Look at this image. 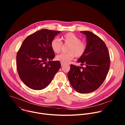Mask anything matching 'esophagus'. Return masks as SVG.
Returning <instances> with one entry per match:
<instances>
[{"instance_id":"esophagus-1","label":"esophagus","mask_w":125,"mask_h":125,"mask_svg":"<svg viewBox=\"0 0 125 125\" xmlns=\"http://www.w3.org/2000/svg\"><path fill=\"white\" fill-rule=\"evenodd\" d=\"M61 66H63L64 65V64L62 63V62H61Z\"/></svg>"}]
</instances>
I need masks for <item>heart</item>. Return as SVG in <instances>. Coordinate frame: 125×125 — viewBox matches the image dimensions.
Wrapping results in <instances>:
<instances>
[{"label":"heart","instance_id":"heart-1","mask_svg":"<svg viewBox=\"0 0 125 125\" xmlns=\"http://www.w3.org/2000/svg\"><path fill=\"white\" fill-rule=\"evenodd\" d=\"M61 42L57 38L53 39L50 43L52 50L54 53H59L62 48L63 44L64 45H69L67 48L68 52L66 53H61L56 57L57 60L60 61L64 64L69 63L73 60L75 56L77 57H82L86 51V44L81 41L80 38L72 32H68L61 37Z\"/></svg>","mask_w":125,"mask_h":125}]
</instances>
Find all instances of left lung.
Instances as JSON below:
<instances>
[{
	"instance_id": "1",
	"label": "left lung",
	"mask_w": 125,
	"mask_h": 125,
	"mask_svg": "<svg viewBox=\"0 0 125 125\" xmlns=\"http://www.w3.org/2000/svg\"><path fill=\"white\" fill-rule=\"evenodd\" d=\"M81 32L86 35V50L78 60L82 67L71 64L68 77L77 92L87 94L96 90L104 81L109 70L110 59L107 47L99 37L90 31Z\"/></svg>"
}]
</instances>
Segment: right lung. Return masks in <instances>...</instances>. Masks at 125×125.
<instances>
[{
  "mask_svg": "<svg viewBox=\"0 0 125 125\" xmlns=\"http://www.w3.org/2000/svg\"><path fill=\"white\" fill-rule=\"evenodd\" d=\"M60 32L47 29L35 31L25 39L17 52V72L29 88H44L60 68V61L51 60L55 54L50 46L51 41Z\"/></svg>",
  "mask_w": 125,
  "mask_h": 125,
  "instance_id": "1",
  "label": "right lung"
}]
</instances>
